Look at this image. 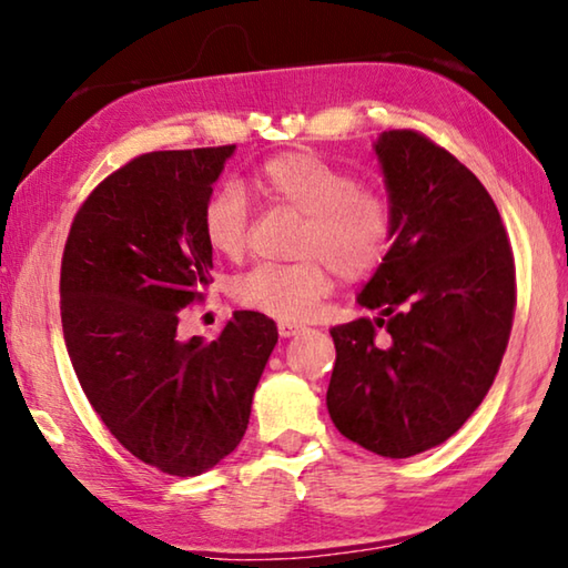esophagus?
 I'll return each instance as SVG.
<instances>
[{
	"label": "esophagus",
	"instance_id": "1",
	"mask_svg": "<svg viewBox=\"0 0 568 568\" xmlns=\"http://www.w3.org/2000/svg\"><path fill=\"white\" fill-rule=\"evenodd\" d=\"M300 332H304L302 324H292V322H278V334L284 336V339H290V336H296Z\"/></svg>",
	"mask_w": 568,
	"mask_h": 568
}]
</instances>
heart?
Here are the masks:
<instances>
[{"label":"heart","instance_id":"1","mask_svg":"<svg viewBox=\"0 0 568 568\" xmlns=\"http://www.w3.org/2000/svg\"><path fill=\"white\" fill-rule=\"evenodd\" d=\"M252 182L268 202L306 216L300 242L302 262H264L232 286L246 310L284 322H302L332 292V268L346 282L372 276L392 248L394 212L379 189L359 184L352 172L314 152H284L256 169ZM202 226L209 246L229 258L244 254L248 202L229 182L206 199Z\"/></svg>","mask_w":568,"mask_h":568}]
</instances>
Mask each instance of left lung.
Wrapping results in <instances>:
<instances>
[{"label":"left lung","instance_id":"8db88e82","mask_svg":"<svg viewBox=\"0 0 568 568\" xmlns=\"http://www.w3.org/2000/svg\"><path fill=\"white\" fill-rule=\"evenodd\" d=\"M394 244L359 294L374 320L334 326L326 406L346 439L389 459L444 444L484 402L514 322L499 209L459 159L414 129L376 139Z\"/></svg>","mask_w":568,"mask_h":568}]
</instances>
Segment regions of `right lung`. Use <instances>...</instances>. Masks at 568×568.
I'll return each mask as SVG.
<instances>
[{
  "instance_id": "right-lung-1",
  "label": "right lung",
  "mask_w": 568,
  "mask_h": 568,
  "mask_svg": "<svg viewBox=\"0 0 568 568\" xmlns=\"http://www.w3.org/2000/svg\"><path fill=\"white\" fill-rule=\"evenodd\" d=\"M234 144L149 152L99 184L69 229L59 296L69 359L114 439L154 469L199 476L232 454L278 332L234 312L214 342L179 339L212 284L206 199Z\"/></svg>"
}]
</instances>
